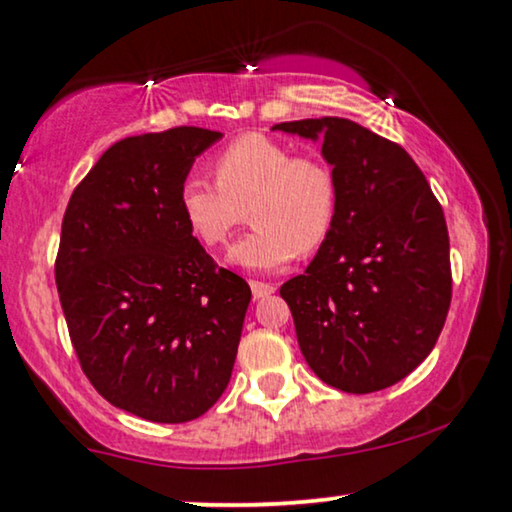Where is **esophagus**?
I'll return each instance as SVG.
<instances>
[{
	"mask_svg": "<svg viewBox=\"0 0 512 512\" xmlns=\"http://www.w3.org/2000/svg\"><path fill=\"white\" fill-rule=\"evenodd\" d=\"M250 289H253L255 299H266V296H271L273 292H276V287H273L271 282H262V280L250 282Z\"/></svg>",
	"mask_w": 512,
	"mask_h": 512,
	"instance_id": "esophagus-1",
	"label": "esophagus"
}]
</instances>
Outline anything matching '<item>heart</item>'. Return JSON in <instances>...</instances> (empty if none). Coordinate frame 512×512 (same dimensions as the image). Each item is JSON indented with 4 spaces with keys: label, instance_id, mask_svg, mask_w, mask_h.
I'll return each instance as SVG.
<instances>
[{
    "label": "heart",
    "instance_id": "b5f03b06",
    "mask_svg": "<svg viewBox=\"0 0 512 512\" xmlns=\"http://www.w3.org/2000/svg\"><path fill=\"white\" fill-rule=\"evenodd\" d=\"M216 183L183 181L179 209L188 232L204 248H220L250 211L253 234L227 255L236 269L269 273L296 253H315L329 241L338 188L329 165L266 135H243L211 160Z\"/></svg>",
    "mask_w": 512,
    "mask_h": 512
}]
</instances>
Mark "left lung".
Wrapping results in <instances>:
<instances>
[{"label":"left lung","instance_id":"1","mask_svg":"<svg viewBox=\"0 0 512 512\" xmlns=\"http://www.w3.org/2000/svg\"><path fill=\"white\" fill-rule=\"evenodd\" d=\"M317 140L333 167L338 211L329 241L280 296L312 372L345 393H375L421 365L451 308L446 218L400 144L340 117L282 121Z\"/></svg>","mask_w":512,"mask_h":512}]
</instances>
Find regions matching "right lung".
<instances>
[{
  "label": "right lung",
  "instance_id": "right-lung-1",
  "mask_svg": "<svg viewBox=\"0 0 512 512\" xmlns=\"http://www.w3.org/2000/svg\"><path fill=\"white\" fill-rule=\"evenodd\" d=\"M223 133L179 126L114 142L73 190L55 262L91 386L154 423L200 418L230 384L250 287L188 232L179 190Z\"/></svg>",
  "mask_w": 512,
  "mask_h": 512
}]
</instances>
